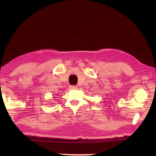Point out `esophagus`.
I'll return each instance as SVG.
<instances>
[{
    "instance_id": "34e87169",
    "label": "esophagus",
    "mask_w": 156,
    "mask_h": 156,
    "mask_svg": "<svg viewBox=\"0 0 156 156\" xmlns=\"http://www.w3.org/2000/svg\"><path fill=\"white\" fill-rule=\"evenodd\" d=\"M69 88L71 89V90H76L77 89V86H75V85H71V86L69 87Z\"/></svg>"
}]
</instances>
